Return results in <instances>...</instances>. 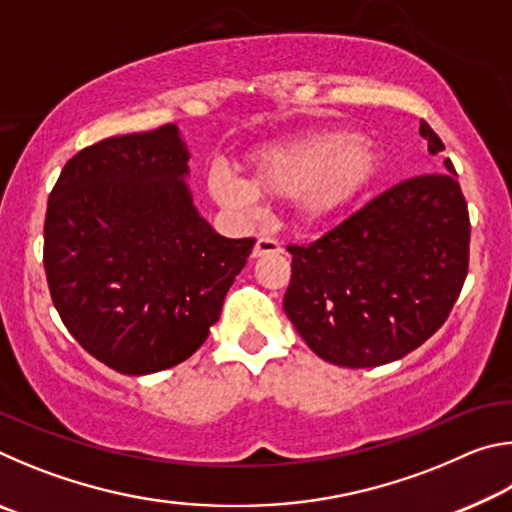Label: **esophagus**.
<instances>
[{"label":"esophagus","mask_w":512,"mask_h":512,"mask_svg":"<svg viewBox=\"0 0 512 512\" xmlns=\"http://www.w3.org/2000/svg\"><path fill=\"white\" fill-rule=\"evenodd\" d=\"M271 253H282V246L277 244V241L271 239V237H259L255 241L253 257H264V255H271Z\"/></svg>","instance_id":"obj_1"}]
</instances>
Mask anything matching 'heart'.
Returning <instances> with one entry per match:
<instances>
[{
	"instance_id": "1",
	"label": "heart",
	"mask_w": 512,
	"mask_h": 512,
	"mask_svg": "<svg viewBox=\"0 0 512 512\" xmlns=\"http://www.w3.org/2000/svg\"><path fill=\"white\" fill-rule=\"evenodd\" d=\"M375 171L377 155L368 142L348 131H325L253 155L246 185L212 171L207 189L225 207H248L255 196L291 198L302 228H318L348 210Z\"/></svg>"
}]
</instances>
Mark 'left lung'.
<instances>
[{"label":"left lung","instance_id":"8db88e82","mask_svg":"<svg viewBox=\"0 0 512 512\" xmlns=\"http://www.w3.org/2000/svg\"><path fill=\"white\" fill-rule=\"evenodd\" d=\"M429 153L445 149L427 121ZM452 160L386 189L311 244H289L284 311L320 359L375 368L438 332L470 266V214Z\"/></svg>","mask_w":512,"mask_h":512}]
</instances>
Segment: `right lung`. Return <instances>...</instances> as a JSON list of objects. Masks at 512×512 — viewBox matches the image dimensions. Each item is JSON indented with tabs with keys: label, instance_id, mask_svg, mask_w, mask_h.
I'll return each mask as SVG.
<instances>
[{
	"label": "right lung",
	"instance_id": "1",
	"mask_svg": "<svg viewBox=\"0 0 512 512\" xmlns=\"http://www.w3.org/2000/svg\"><path fill=\"white\" fill-rule=\"evenodd\" d=\"M187 160L173 124L108 137L67 160L49 194L51 300L81 348L121 375L192 357L255 246L196 212Z\"/></svg>",
	"mask_w": 512,
	"mask_h": 512
}]
</instances>
